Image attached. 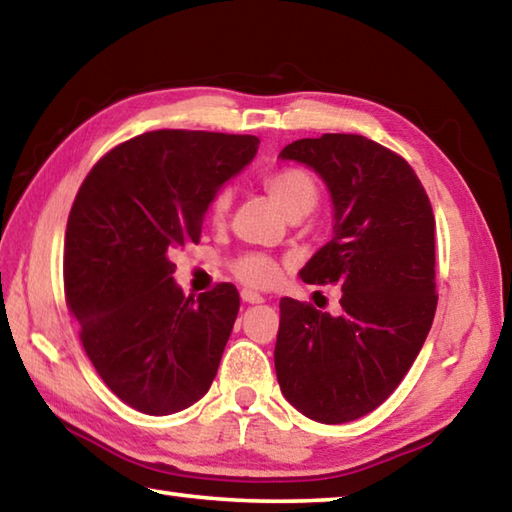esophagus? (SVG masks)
Instances as JSON below:
<instances>
[{
  "instance_id": "1",
  "label": "esophagus",
  "mask_w": 512,
  "mask_h": 512,
  "mask_svg": "<svg viewBox=\"0 0 512 512\" xmlns=\"http://www.w3.org/2000/svg\"><path fill=\"white\" fill-rule=\"evenodd\" d=\"M241 300H244L246 304H262L264 297L255 291H250V288H244V291H241Z\"/></svg>"
}]
</instances>
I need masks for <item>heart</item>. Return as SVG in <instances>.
<instances>
[{
  "mask_svg": "<svg viewBox=\"0 0 512 512\" xmlns=\"http://www.w3.org/2000/svg\"><path fill=\"white\" fill-rule=\"evenodd\" d=\"M266 190L286 217L309 215L318 203V185L304 170H282L266 179ZM230 208V190H221L212 201V219H221ZM235 275L250 286H268L277 280V264L264 255H244L235 262Z\"/></svg>",
  "mask_w": 512,
  "mask_h": 512,
  "instance_id": "b5f03b06",
  "label": "heart"
}]
</instances>
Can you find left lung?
<instances>
[{
  "label": "left lung",
  "mask_w": 512,
  "mask_h": 512,
  "mask_svg": "<svg viewBox=\"0 0 512 512\" xmlns=\"http://www.w3.org/2000/svg\"><path fill=\"white\" fill-rule=\"evenodd\" d=\"M327 185L333 235L300 271L342 286L338 315L291 297L280 302L275 374L297 412L336 425L385 401L410 371L436 311L434 215L401 156L356 134L286 145Z\"/></svg>",
  "instance_id": "obj_1"
}]
</instances>
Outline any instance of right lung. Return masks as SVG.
<instances>
[{
  "label": "right lung",
  "instance_id": "add662e5",
  "mask_svg": "<svg viewBox=\"0 0 512 512\" xmlns=\"http://www.w3.org/2000/svg\"><path fill=\"white\" fill-rule=\"evenodd\" d=\"M257 136L159 129L96 163L64 237V291L80 340L120 401L152 416L181 412L217 376L239 293L185 297L172 253L197 244L221 185L255 159Z\"/></svg>",
  "mask_w": 512,
  "mask_h": 512
}]
</instances>
